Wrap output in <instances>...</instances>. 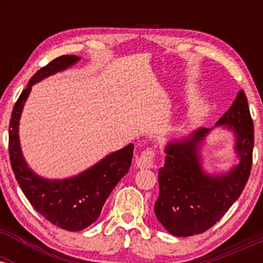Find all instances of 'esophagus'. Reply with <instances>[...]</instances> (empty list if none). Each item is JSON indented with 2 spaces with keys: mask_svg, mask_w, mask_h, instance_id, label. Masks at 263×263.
I'll use <instances>...</instances> for the list:
<instances>
[{
  "mask_svg": "<svg viewBox=\"0 0 263 263\" xmlns=\"http://www.w3.org/2000/svg\"><path fill=\"white\" fill-rule=\"evenodd\" d=\"M153 159H155V151L147 149L140 157L136 158V164L138 168H152L153 167Z\"/></svg>",
  "mask_w": 263,
  "mask_h": 263,
  "instance_id": "1",
  "label": "esophagus"
}]
</instances>
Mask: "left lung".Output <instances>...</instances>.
Segmentation results:
<instances>
[{"instance_id":"8db88e82","label":"left lung","mask_w":263,"mask_h":263,"mask_svg":"<svg viewBox=\"0 0 263 263\" xmlns=\"http://www.w3.org/2000/svg\"><path fill=\"white\" fill-rule=\"evenodd\" d=\"M234 134L238 161L225 174H208L201 151L213 128H198L182 138H171L164 147L165 162L158 170L159 195L155 203L158 221L170 234L188 237L215 225L242 193L252 165L253 123L247 98L236 99L214 128Z\"/></svg>"}]
</instances>
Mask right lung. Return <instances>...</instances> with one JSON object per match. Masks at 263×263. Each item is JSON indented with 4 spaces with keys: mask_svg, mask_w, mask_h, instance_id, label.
I'll use <instances>...</instances> for the list:
<instances>
[{
    "mask_svg": "<svg viewBox=\"0 0 263 263\" xmlns=\"http://www.w3.org/2000/svg\"><path fill=\"white\" fill-rule=\"evenodd\" d=\"M77 55H62L38 70L14 105L10 121V159L21 189L32 206L53 225L68 231H81L100 216L105 201L127 173L134 144L110 153L77 176L49 179L38 176L28 165L20 142V120L32 86L45 78L66 70L79 62Z\"/></svg>",
    "mask_w": 263,
    "mask_h": 263,
    "instance_id": "right-lung-1",
    "label": "right lung"
}]
</instances>
